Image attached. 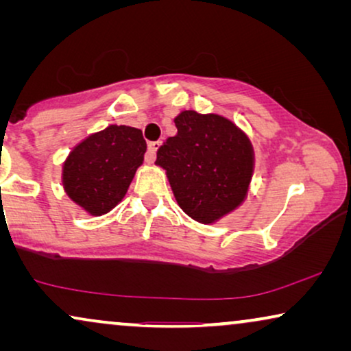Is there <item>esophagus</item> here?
Returning <instances> with one entry per match:
<instances>
[{
	"mask_svg": "<svg viewBox=\"0 0 351 351\" xmlns=\"http://www.w3.org/2000/svg\"><path fill=\"white\" fill-rule=\"evenodd\" d=\"M160 145H161L160 141L148 143V150H147V155H145V161H147V162H153V161H155L156 152H158V148H160Z\"/></svg>",
	"mask_w": 351,
	"mask_h": 351,
	"instance_id": "34e87169",
	"label": "esophagus"
}]
</instances>
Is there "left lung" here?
<instances>
[{
	"label": "left lung",
	"instance_id": "left-lung-1",
	"mask_svg": "<svg viewBox=\"0 0 351 351\" xmlns=\"http://www.w3.org/2000/svg\"><path fill=\"white\" fill-rule=\"evenodd\" d=\"M177 134L158 148L177 203L199 223H214L246 199L254 150L246 134L220 114L185 110Z\"/></svg>",
	"mask_w": 351,
	"mask_h": 351
}]
</instances>
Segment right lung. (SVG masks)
Masks as SVG:
<instances>
[{"label": "right lung", "mask_w": 351, "mask_h": 351, "mask_svg": "<svg viewBox=\"0 0 351 351\" xmlns=\"http://www.w3.org/2000/svg\"><path fill=\"white\" fill-rule=\"evenodd\" d=\"M145 152L141 129L112 124L90 134L64 162L66 195L90 215L110 213L126 195Z\"/></svg>", "instance_id": "right-lung-1"}]
</instances>
